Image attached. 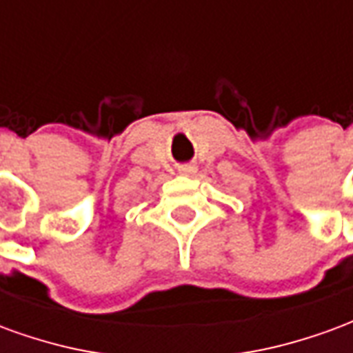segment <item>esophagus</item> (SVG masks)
<instances>
[{
  "label": "esophagus",
  "mask_w": 353,
  "mask_h": 353,
  "mask_svg": "<svg viewBox=\"0 0 353 353\" xmlns=\"http://www.w3.org/2000/svg\"><path fill=\"white\" fill-rule=\"evenodd\" d=\"M179 174H183V176H194L196 174V164H181L179 166Z\"/></svg>",
  "instance_id": "obj_1"
}]
</instances>
